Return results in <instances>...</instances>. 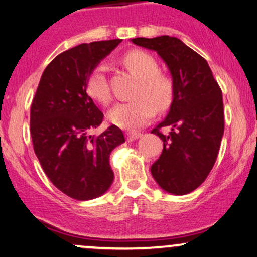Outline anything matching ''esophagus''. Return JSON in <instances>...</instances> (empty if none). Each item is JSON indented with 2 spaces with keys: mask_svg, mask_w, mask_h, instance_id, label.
<instances>
[{
  "mask_svg": "<svg viewBox=\"0 0 257 257\" xmlns=\"http://www.w3.org/2000/svg\"><path fill=\"white\" fill-rule=\"evenodd\" d=\"M141 136H142L141 132H127V141L128 142H132V141L140 139Z\"/></svg>",
  "mask_w": 257,
  "mask_h": 257,
  "instance_id": "34e87169",
  "label": "esophagus"
}]
</instances>
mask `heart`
Listing matches in <instances>:
<instances>
[{
    "label": "heart",
    "instance_id": "obj_1",
    "mask_svg": "<svg viewBox=\"0 0 257 257\" xmlns=\"http://www.w3.org/2000/svg\"><path fill=\"white\" fill-rule=\"evenodd\" d=\"M123 65L139 78L134 96L136 99L117 104L109 112L112 123L126 130L140 128L156 115V109L165 111L173 103L175 83L169 74L161 72L156 57L142 50H132L122 59ZM85 89L93 100L101 105H109L112 100L106 76V66L96 65L88 73Z\"/></svg>",
    "mask_w": 257,
    "mask_h": 257
}]
</instances>
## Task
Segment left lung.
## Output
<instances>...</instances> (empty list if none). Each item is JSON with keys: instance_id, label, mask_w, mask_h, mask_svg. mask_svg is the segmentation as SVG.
Masks as SVG:
<instances>
[{"instance_id": "obj_1", "label": "left lung", "mask_w": 257, "mask_h": 257, "mask_svg": "<svg viewBox=\"0 0 257 257\" xmlns=\"http://www.w3.org/2000/svg\"><path fill=\"white\" fill-rule=\"evenodd\" d=\"M132 43L158 52L175 83L169 114L152 130L163 140L152 175L165 191L189 194L206 180L217 161L224 132L222 89L206 60L178 38H135ZM165 125L172 128L168 135L161 132Z\"/></svg>"}]
</instances>
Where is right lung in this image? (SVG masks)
I'll use <instances>...</instances> for the list:
<instances>
[{
	"label": "right lung",
	"instance_id": "1",
	"mask_svg": "<svg viewBox=\"0 0 257 257\" xmlns=\"http://www.w3.org/2000/svg\"><path fill=\"white\" fill-rule=\"evenodd\" d=\"M121 39L81 44L57 55L43 72L30 106V135L41 168L60 191L74 200L103 195L114 180L110 153L125 142L117 126L99 136L88 132L104 115L87 94L88 73Z\"/></svg>",
	"mask_w": 257,
	"mask_h": 257
}]
</instances>
